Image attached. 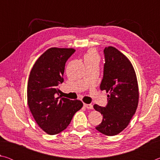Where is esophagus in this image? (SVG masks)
I'll use <instances>...</instances> for the list:
<instances>
[{
	"instance_id": "esophagus-1",
	"label": "esophagus",
	"mask_w": 160,
	"mask_h": 160,
	"mask_svg": "<svg viewBox=\"0 0 160 160\" xmlns=\"http://www.w3.org/2000/svg\"><path fill=\"white\" fill-rule=\"evenodd\" d=\"M84 107L88 109H93V105L92 104H84Z\"/></svg>"
}]
</instances>
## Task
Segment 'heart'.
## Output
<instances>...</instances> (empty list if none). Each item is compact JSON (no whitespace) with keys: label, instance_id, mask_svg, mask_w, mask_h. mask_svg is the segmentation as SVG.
I'll return each instance as SVG.
<instances>
[{"label":"heart","instance_id":"heart-1","mask_svg":"<svg viewBox=\"0 0 160 160\" xmlns=\"http://www.w3.org/2000/svg\"><path fill=\"white\" fill-rule=\"evenodd\" d=\"M95 56H97L95 52H94V51H92V50H90V51H89V52L85 55V58H93V57H95Z\"/></svg>","mask_w":160,"mask_h":160}]
</instances>
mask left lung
Instances as JSON below:
<instances>
[{
    "label": "left lung",
    "mask_w": 160,
    "mask_h": 160,
    "mask_svg": "<svg viewBox=\"0 0 160 160\" xmlns=\"http://www.w3.org/2000/svg\"><path fill=\"white\" fill-rule=\"evenodd\" d=\"M104 55L100 89L109 94L106 107L94 105V109L103 116L96 129L113 136L123 131L135 114L138 104V85L133 67L126 56L113 47L105 48Z\"/></svg>",
    "instance_id": "1"
}]
</instances>
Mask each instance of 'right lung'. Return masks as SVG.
<instances>
[{
    "label": "right lung",
    "instance_id": "obj_1",
    "mask_svg": "<svg viewBox=\"0 0 160 160\" xmlns=\"http://www.w3.org/2000/svg\"><path fill=\"white\" fill-rule=\"evenodd\" d=\"M73 48H51L37 59L29 74L28 102L37 123L49 135L66 129L83 104L59 96L63 82L65 65L75 53Z\"/></svg>",
    "mask_w": 160,
    "mask_h": 160
}]
</instances>
